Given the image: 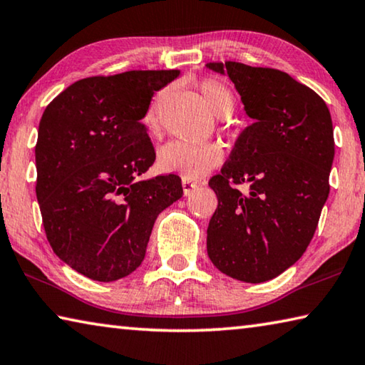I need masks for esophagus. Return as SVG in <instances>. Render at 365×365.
<instances>
[{"instance_id":"34e87169","label":"esophagus","mask_w":365,"mask_h":365,"mask_svg":"<svg viewBox=\"0 0 365 365\" xmlns=\"http://www.w3.org/2000/svg\"><path fill=\"white\" fill-rule=\"evenodd\" d=\"M182 187H183V193L190 195L191 191H195L197 188V183L191 182L190 178H182Z\"/></svg>"}]
</instances>
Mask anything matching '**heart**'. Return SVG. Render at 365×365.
Returning <instances> with one entry per match:
<instances>
[{
    "instance_id": "1",
    "label": "heart",
    "mask_w": 365,
    "mask_h": 365,
    "mask_svg": "<svg viewBox=\"0 0 365 365\" xmlns=\"http://www.w3.org/2000/svg\"><path fill=\"white\" fill-rule=\"evenodd\" d=\"M197 90L205 98L209 109L217 117H225L235 108V98L225 83L215 78H202ZM164 91L154 98L145 114V125L151 133L159 132V106ZM224 160V151L215 143H187V141H169L158 151V168L163 172H175L185 178H200Z\"/></svg>"
}]
</instances>
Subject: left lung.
I'll return each instance as SVG.
<instances>
[{
  "label": "left lung",
  "mask_w": 365,
  "mask_h": 365,
  "mask_svg": "<svg viewBox=\"0 0 365 365\" xmlns=\"http://www.w3.org/2000/svg\"><path fill=\"white\" fill-rule=\"evenodd\" d=\"M206 66L230 77L255 120L209 180L219 205L207 256L232 279L267 282L292 267L316 233L335 156L330 110L287 72L235 61ZM243 182L248 194L234 187Z\"/></svg>",
  "instance_id": "left-lung-1"
}]
</instances>
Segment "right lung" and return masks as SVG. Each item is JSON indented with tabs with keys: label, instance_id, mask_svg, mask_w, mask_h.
I'll return each mask as SVG.
<instances>
[{
	"label": "right lung",
	"instance_id": "add662e5",
	"mask_svg": "<svg viewBox=\"0 0 365 365\" xmlns=\"http://www.w3.org/2000/svg\"><path fill=\"white\" fill-rule=\"evenodd\" d=\"M180 71L88 77L41 115L35 146L36 200L56 256L98 282L123 279L143 262L158 215L183 195L174 174L141 180L156 153L143 119Z\"/></svg>",
	"mask_w": 365,
	"mask_h": 365
}]
</instances>
